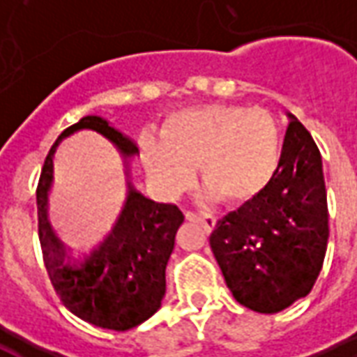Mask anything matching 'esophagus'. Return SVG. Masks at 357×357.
Here are the masks:
<instances>
[{
    "instance_id": "esophagus-1",
    "label": "esophagus",
    "mask_w": 357,
    "mask_h": 357,
    "mask_svg": "<svg viewBox=\"0 0 357 357\" xmlns=\"http://www.w3.org/2000/svg\"><path fill=\"white\" fill-rule=\"evenodd\" d=\"M185 218L189 222H201L204 225V229H208L212 231L214 229V225H216V218L212 216V214H204V212H185Z\"/></svg>"
}]
</instances>
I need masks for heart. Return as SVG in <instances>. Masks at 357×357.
I'll list each match as a JSON object with an SVG mask.
<instances>
[{"label": "heart", "mask_w": 357, "mask_h": 357, "mask_svg": "<svg viewBox=\"0 0 357 357\" xmlns=\"http://www.w3.org/2000/svg\"><path fill=\"white\" fill-rule=\"evenodd\" d=\"M149 176L164 193H176L199 176L210 195L229 204L256 199L277 174L283 132L266 109L237 105H193L168 114L162 135L141 139Z\"/></svg>", "instance_id": "obj_1"}]
</instances>
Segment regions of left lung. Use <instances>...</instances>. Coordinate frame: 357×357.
Segmentation results:
<instances>
[{
	"instance_id": "1",
	"label": "left lung",
	"mask_w": 357,
	"mask_h": 357,
	"mask_svg": "<svg viewBox=\"0 0 357 357\" xmlns=\"http://www.w3.org/2000/svg\"><path fill=\"white\" fill-rule=\"evenodd\" d=\"M277 174L252 201L218 220L210 248L235 300L277 314L312 291L329 239L319 149L291 112Z\"/></svg>"
}]
</instances>
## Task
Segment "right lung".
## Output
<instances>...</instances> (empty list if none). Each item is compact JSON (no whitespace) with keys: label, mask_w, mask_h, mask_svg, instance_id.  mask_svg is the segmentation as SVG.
Listing matches in <instances>:
<instances>
[{"label":"right lung","mask_w":357,"mask_h":357,"mask_svg":"<svg viewBox=\"0 0 357 357\" xmlns=\"http://www.w3.org/2000/svg\"><path fill=\"white\" fill-rule=\"evenodd\" d=\"M82 130L101 133L126 162L139 149L107 118L84 116L61 133L43 162L38 185V229L43 262L55 291L74 315L95 327L128 331L147 321L166 294V264L183 214L176 204H162L128 183V195L107 233L78 250L66 248L47 220L53 185V156L61 141Z\"/></svg>","instance_id":"right-lung-1"}]
</instances>
